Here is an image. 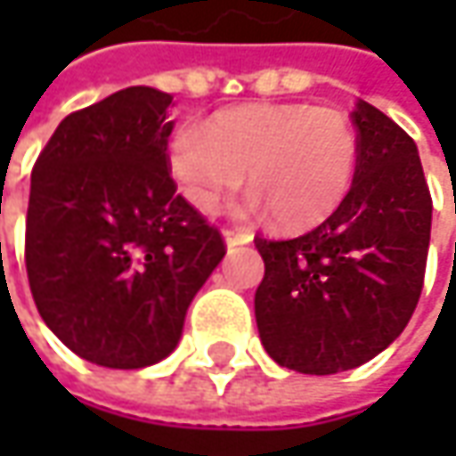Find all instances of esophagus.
Returning <instances> with one entry per match:
<instances>
[{"label":"esophagus","instance_id":"34e87169","mask_svg":"<svg viewBox=\"0 0 456 456\" xmlns=\"http://www.w3.org/2000/svg\"><path fill=\"white\" fill-rule=\"evenodd\" d=\"M223 238H225V246L228 248H236V246H246L254 240V233L251 231H223Z\"/></svg>","mask_w":456,"mask_h":456}]
</instances>
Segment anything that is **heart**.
<instances>
[{"instance_id":"heart-1","label":"heart","mask_w":456,"mask_h":456,"mask_svg":"<svg viewBox=\"0 0 456 456\" xmlns=\"http://www.w3.org/2000/svg\"><path fill=\"white\" fill-rule=\"evenodd\" d=\"M358 159L353 121L306 103L240 106L210 126L187 121L169 144V175L195 210L213 213L248 169L246 210L266 208L281 228L330 218L355 183Z\"/></svg>"}]
</instances>
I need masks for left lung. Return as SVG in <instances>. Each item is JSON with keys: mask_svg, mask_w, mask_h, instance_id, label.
Returning <instances> with one entry per match:
<instances>
[{"mask_svg": "<svg viewBox=\"0 0 456 456\" xmlns=\"http://www.w3.org/2000/svg\"><path fill=\"white\" fill-rule=\"evenodd\" d=\"M360 159L342 205L305 236L256 238L264 281L256 324L273 362L332 376L373 360L403 332L424 287L431 195L419 150L368 101L353 111Z\"/></svg>", "mask_w": 456, "mask_h": 456, "instance_id": "left-lung-1", "label": "left lung"}]
</instances>
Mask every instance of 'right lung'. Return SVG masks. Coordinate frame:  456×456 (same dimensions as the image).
Masks as SVG:
<instances>
[{
    "label": "right lung",
    "instance_id": "1",
    "mask_svg": "<svg viewBox=\"0 0 456 456\" xmlns=\"http://www.w3.org/2000/svg\"><path fill=\"white\" fill-rule=\"evenodd\" d=\"M172 96L132 86L65 116L29 183L25 264L45 324L76 355L165 360L225 246L167 167Z\"/></svg>",
    "mask_w": 456,
    "mask_h": 456
}]
</instances>
